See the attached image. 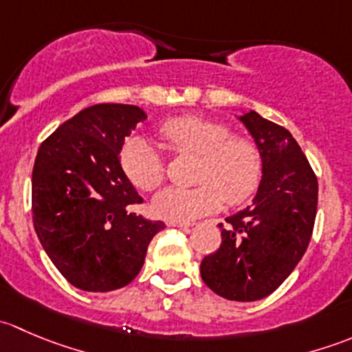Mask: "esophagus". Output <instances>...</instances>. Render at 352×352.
I'll return each mask as SVG.
<instances>
[{"label": "esophagus", "mask_w": 352, "mask_h": 352, "mask_svg": "<svg viewBox=\"0 0 352 352\" xmlns=\"http://www.w3.org/2000/svg\"><path fill=\"white\" fill-rule=\"evenodd\" d=\"M168 226H175V228H190L194 223L190 221H168Z\"/></svg>", "instance_id": "obj_1"}]
</instances>
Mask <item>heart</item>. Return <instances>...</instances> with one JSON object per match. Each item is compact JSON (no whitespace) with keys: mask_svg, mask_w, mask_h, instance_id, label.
Returning <instances> with one entry per match:
<instances>
[{"mask_svg":"<svg viewBox=\"0 0 352 352\" xmlns=\"http://www.w3.org/2000/svg\"><path fill=\"white\" fill-rule=\"evenodd\" d=\"M160 136L173 151L199 156L196 187H168L153 199V208L170 221H190L221 206L240 204L257 189L262 177V155L248 138L232 136L226 124L184 116L160 126ZM127 179L141 190H153L165 179V160L143 136H134L120 150Z\"/></svg>","mask_w":352,"mask_h":352,"instance_id":"obj_1","label":"heart"}]
</instances>
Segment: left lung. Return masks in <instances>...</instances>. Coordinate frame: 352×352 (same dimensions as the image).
Returning a JSON list of instances; mask_svg holds the SVG:
<instances>
[{
    "label": "left lung",
    "mask_w": 352,
    "mask_h": 352,
    "mask_svg": "<svg viewBox=\"0 0 352 352\" xmlns=\"http://www.w3.org/2000/svg\"><path fill=\"white\" fill-rule=\"evenodd\" d=\"M236 119L262 155V179L252 204L226 218L221 245L201 262L209 289L232 301L274 293L310 243L318 182L291 133L255 110Z\"/></svg>",
    "instance_id": "8db88e82"
}]
</instances>
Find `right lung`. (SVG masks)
Listing matches in <instances>:
<instances>
[{
    "label": "right lung",
    "mask_w": 352,
    "mask_h": 352,
    "mask_svg": "<svg viewBox=\"0 0 352 352\" xmlns=\"http://www.w3.org/2000/svg\"><path fill=\"white\" fill-rule=\"evenodd\" d=\"M136 105L98 104L71 117L37 151L34 226L45 254L73 286L91 293L129 285L148 245L165 228L131 211L143 197L120 166L124 140L146 120Z\"/></svg>",
    "instance_id": "add662e5"
}]
</instances>
